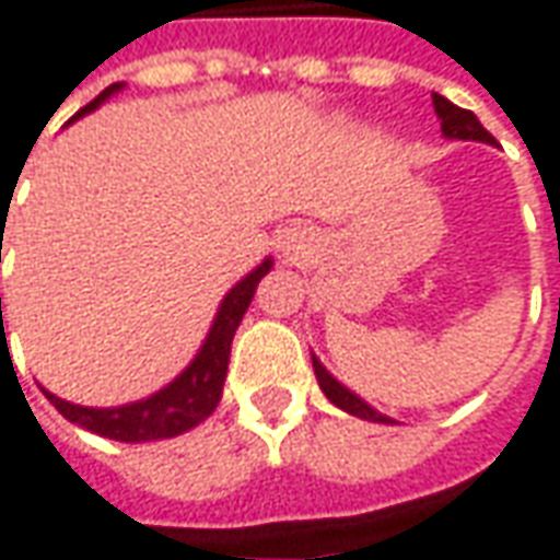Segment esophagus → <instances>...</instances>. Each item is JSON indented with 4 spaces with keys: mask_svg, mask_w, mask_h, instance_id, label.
<instances>
[{
    "mask_svg": "<svg viewBox=\"0 0 560 560\" xmlns=\"http://www.w3.org/2000/svg\"><path fill=\"white\" fill-rule=\"evenodd\" d=\"M276 247L281 250V257L298 260V257H303L313 247V229H306V225H284L276 235Z\"/></svg>",
    "mask_w": 560,
    "mask_h": 560,
    "instance_id": "esophagus-1",
    "label": "esophagus"
}]
</instances>
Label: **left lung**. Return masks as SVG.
Returning <instances> with one entry per match:
<instances>
[{
    "label": "left lung",
    "instance_id": "1",
    "mask_svg": "<svg viewBox=\"0 0 560 560\" xmlns=\"http://www.w3.org/2000/svg\"><path fill=\"white\" fill-rule=\"evenodd\" d=\"M434 110H436V120H440V132L446 136V139H462V142H487V145H495V139H492L490 132L480 126V120L474 117L471 110H465V107L453 105L450 98H443V95H436L434 92ZM313 372H316L318 387H322V394L328 396L338 409L343 412L357 415V418H365V421H377V424H394V418H387V415H381L375 406H369L362 396H357L350 387H343L338 377L331 375L316 357H313Z\"/></svg>",
    "mask_w": 560,
    "mask_h": 560
}]
</instances>
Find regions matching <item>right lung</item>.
I'll list each match as a JSON object with an SVG mask.
<instances>
[{
  "label": "right lung",
  "instance_id": "1",
  "mask_svg": "<svg viewBox=\"0 0 560 560\" xmlns=\"http://www.w3.org/2000/svg\"><path fill=\"white\" fill-rule=\"evenodd\" d=\"M124 83L107 86L95 102H89L73 120L92 114L98 105H105L110 95H117ZM70 120V124H73ZM272 269V257L250 269L225 298H222L220 310L213 316V325L203 338L201 350L195 359L185 365L179 375L173 377L166 387L158 394L126 402V406H110V409H98V406H77L61 396L49 394L43 387V394L49 399L58 412L68 418L70 424H80L92 434L107 436V440H120V443H151V440H166V436H179L191 428H198L203 418H210L213 409L220 406L222 384H225V372H229V353H232V338L242 325L244 313L254 300V291L260 279ZM2 303V300H0ZM2 316V310H0Z\"/></svg>",
  "mask_w": 560,
  "mask_h": 560
}]
</instances>
